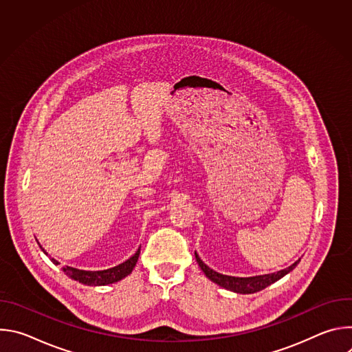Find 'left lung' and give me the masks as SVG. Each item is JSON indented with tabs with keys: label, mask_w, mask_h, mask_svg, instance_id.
Masks as SVG:
<instances>
[{
	"label": "left lung",
	"mask_w": 352,
	"mask_h": 352,
	"mask_svg": "<svg viewBox=\"0 0 352 352\" xmlns=\"http://www.w3.org/2000/svg\"><path fill=\"white\" fill-rule=\"evenodd\" d=\"M195 258H196V262H197L199 267L204 270V273L206 274L208 278H210L213 283L219 284L220 287H223L226 289H230V291H234V292H238V294H254V292L265 289L270 284L276 283L277 280H280L281 277H284L285 274L292 272L300 261V259L296 261L294 265H291L289 267H287L284 270L270 273V274L255 276V277H232V276H226V274L217 273L213 269H210L209 266H206L196 252H195Z\"/></svg>",
	"instance_id": "left-lung-1"
}]
</instances>
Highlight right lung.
Listing matches in <instances>:
<instances>
[{
	"mask_svg": "<svg viewBox=\"0 0 352 352\" xmlns=\"http://www.w3.org/2000/svg\"><path fill=\"white\" fill-rule=\"evenodd\" d=\"M41 250L47 255V252L43 248H41ZM139 254H140V248L136 250V254L132 258H129L124 263H121L116 267L107 269V270L90 272V270H79V269H75V267H71V266H65V267H63V270L65 272V274L68 277H71L72 280H76L82 284H86V285H107V284L117 283V281L122 280L124 277H126L128 274H131L136 262H138ZM52 261H53V263L58 265V262L56 259H52Z\"/></svg>",
	"mask_w": 352,
	"mask_h": 352,
	"instance_id": "1",
	"label": "right lung"
}]
</instances>
